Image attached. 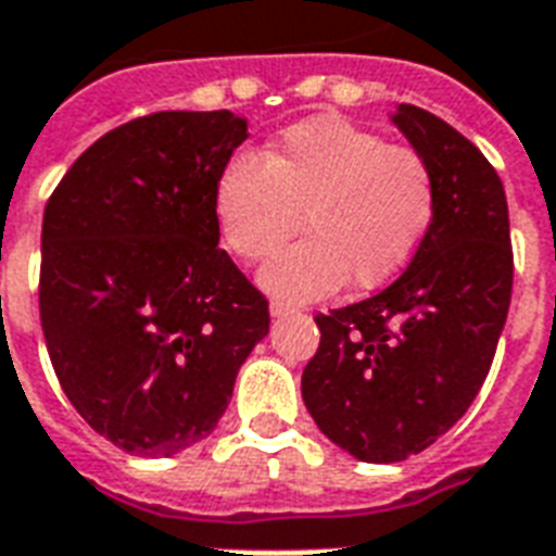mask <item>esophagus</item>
I'll use <instances>...</instances> for the list:
<instances>
[{
	"label": "esophagus",
	"instance_id": "34e87169",
	"mask_svg": "<svg viewBox=\"0 0 556 556\" xmlns=\"http://www.w3.org/2000/svg\"><path fill=\"white\" fill-rule=\"evenodd\" d=\"M296 306L286 303V300H270V315L274 317H286V315H294Z\"/></svg>",
	"mask_w": 556,
	"mask_h": 556
}]
</instances>
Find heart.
<instances>
[{"mask_svg": "<svg viewBox=\"0 0 556 556\" xmlns=\"http://www.w3.org/2000/svg\"><path fill=\"white\" fill-rule=\"evenodd\" d=\"M224 248L262 270L274 294L312 300L341 288H379L417 256L438 215V177L410 146L341 116L296 122L262 154H232L212 189Z\"/></svg>", "mask_w": 556, "mask_h": 556, "instance_id": "b5f03b06", "label": "heart"}]
</instances>
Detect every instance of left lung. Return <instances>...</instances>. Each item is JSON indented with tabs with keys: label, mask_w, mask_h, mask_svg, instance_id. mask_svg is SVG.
Masks as SVG:
<instances>
[{
	"label": "left lung",
	"mask_w": 556,
	"mask_h": 556,
	"mask_svg": "<svg viewBox=\"0 0 556 556\" xmlns=\"http://www.w3.org/2000/svg\"><path fill=\"white\" fill-rule=\"evenodd\" d=\"M396 127L438 177V215L379 294L317 315L303 402L326 438L367 464L419 455L481 391L514 291L502 177L443 118L400 104Z\"/></svg>",
	"instance_id": "1"
}]
</instances>
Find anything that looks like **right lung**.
I'll return each mask as SVG.
<instances>
[{
	"label": "right lung",
	"instance_id": "obj_1",
	"mask_svg": "<svg viewBox=\"0 0 556 556\" xmlns=\"http://www.w3.org/2000/svg\"><path fill=\"white\" fill-rule=\"evenodd\" d=\"M244 137L230 110L139 116L92 142L42 212L46 350L84 422L130 455L206 438L268 334V300L218 248L212 210Z\"/></svg>",
	"mask_w": 556,
	"mask_h": 556
}]
</instances>
